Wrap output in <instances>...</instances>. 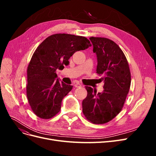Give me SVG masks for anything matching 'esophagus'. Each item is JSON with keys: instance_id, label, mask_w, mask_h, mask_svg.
<instances>
[{"instance_id": "1", "label": "esophagus", "mask_w": 156, "mask_h": 156, "mask_svg": "<svg viewBox=\"0 0 156 156\" xmlns=\"http://www.w3.org/2000/svg\"><path fill=\"white\" fill-rule=\"evenodd\" d=\"M82 85L80 83H75V84H74V87H76V88H78V87H81Z\"/></svg>"}]
</instances>
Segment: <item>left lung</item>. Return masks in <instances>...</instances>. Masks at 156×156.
<instances>
[{"mask_svg":"<svg viewBox=\"0 0 156 156\" xmlns=\"http://www.w3.org/2000/svg\"><path fill=\"white\" fill-rule=\"evenodd\" d=\"M93 52L98 59L96 73L104 82L103 92L96 94L86 87L87 96L83 101V112L93 124H105L123 108L131 85L129 64L123 51L115 42L106 37H90Z\"/></svg>","mask_w":156,"mask_h":156,"instance_id":"8db88e82","label":"left lung"}]
</instances>
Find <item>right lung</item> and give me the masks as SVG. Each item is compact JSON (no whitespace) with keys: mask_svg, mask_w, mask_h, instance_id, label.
Masks as SVG:
<instances>
[{"mask_svg":"<svg viewBox=\"0 0 156 156\" xmlns=\"http://www.w3.org/2000/svg\"><path fill=\"white\" fill-rule=\"evenodd\" d=\"M92 46L84 36L53 34L44 40L33 54L27 68V96L33 112L49 119L60 111L62 99L73 86L60 83L56 71L63 69L75 52Z\"/></svg>","mask_w":156,"mask_h":156,"instance_id":"1","label":"right lung"}]
</instances>
